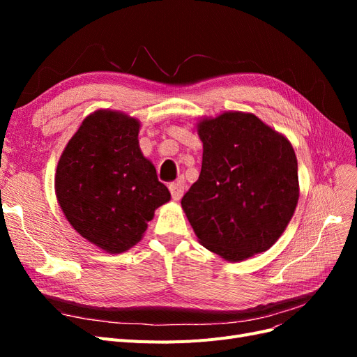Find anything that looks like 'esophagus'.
Here are the masks:
<instances>
[{"label":"esophagus","instance_id":"esophagus-1","mask_svg":"<svg viewBox=\"0 0 357 357\" xmlns=\"http://www.w3.org/2000/svg\"><path fill=\"white\" fill-rule=\"evenodd\" d=\"M169 192H171L172 199L178 201L183 197V193H185V183H183V181L171 183V185H169Z\"/></svg>","mask_w":357,"mask_h":357}]
</instances>
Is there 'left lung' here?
I'll return each instance as SVG.
<instances>
[{
    "label": "left lung",
    "instance_id": "1",
    "mask_svg": "<svg viewBox=\"0 0 357 357\" xmlns=\"http://www.w3.org/2000/svg\"><path fill=\"white\" fill-rule=\"evenodd\" d=\"M199 178L181 198L199 243L226 261L268 250L299 198L298 162L287 139L248 113H223L198 126Z\"/></svg>",
    "mask_w": 357,
    "mask_h": 357
}]
</instances>
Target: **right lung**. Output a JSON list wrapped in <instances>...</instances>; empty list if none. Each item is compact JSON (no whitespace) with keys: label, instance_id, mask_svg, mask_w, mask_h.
Segmentation results:
<instances>
[{"label":"right lung","instance_id":"add662e5","mask_svg":"<svg viewBox=\"0 0 357 357\" xmlns=\"http://www.w3.org/2000/svg\"><path fill=\"white\" fill-rule=\"evenodd\" d=\"M137 119L100 110L83 121L58 162L55 190L73 228L109 253L137 244L171 195L138 147Z\"/></svg>","mask_w":357,"mask_h":357}]
</instances>
